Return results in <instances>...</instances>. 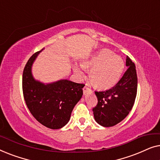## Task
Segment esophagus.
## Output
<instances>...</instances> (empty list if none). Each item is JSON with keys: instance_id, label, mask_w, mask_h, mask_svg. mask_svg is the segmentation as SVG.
Segmentation results:
<instances>
[{"instance_id": "esophagus-1", "label": "esophagus", "mask_w": 160, "mask_h": 160, "mask_svg": "<svg viewBox=\"0 0 160 160\" xmlns=\"http://www.w3.org/2000/svg\"><path fill=\"white\" fill-rule=\"evenodd\" d=\"M89 90H90V89H89V87H87V86H84V88H83V92H84V94L86 93L87 91H89Z\"/></svg>"}]
</instances>
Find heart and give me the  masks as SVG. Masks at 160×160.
I'll use <instances>...</instances> for the list:
<instances>
[{
    "mask_svg": "<svg viewBox=\"0 0 160 160\" xmlns=\"http://www.w3.org/2000/svg\"><path fill=\"white\" fill-rule=\"evenodd\" d=\"M81 66L85 71H90L89 78L96 88L107 89L118 82L123 71L124 63L121 57L113 54L111 50L103 49L88 60L82 61ZM74 71L80 78L85 77L80 68L75 66Z\"/></svg>",
    "mask_w": 160,
    "mask_h": 160,
    "instance_id": "b5f03b06",
    "label": "heart"
}]
</instances>
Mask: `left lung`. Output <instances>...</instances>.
<instances>
[{
    "label": "left lung",
    "mask_w": 160,
    "mask_h": 160,
    "mask_svg": "<svg viewBox=\"0 0 160 160\" xmlns=\"http://www.w3.org/2000/svg\"><path fill=\"white\" fill-rule=\"evenodd\" d=\"M127 71L112 88L95 91L98 104L92 111L95 121L100 125L114 126L122 122L132 110L137 95L138 77L135 63L128 56Z\"/></svg>",
    "instance_id": "obj_1"
}]
</instances>
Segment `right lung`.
Returning <instances> with one entry per match:
<instances>
[{
  "label": "right lung",
  "instance_id": "obj_1",
  "mask_svg": "<svg viewBox=\"0 0 160 160\" xmlns=\"http://www.w3.org/2000/svg\"><path fill=\"white\" fill-rule=\"evenodd\" d=\"M40 52L32 54L24 68V99L37 121L48 128L58 130L68 122L74 106L82 97L84 84L67 79L44 84L35 80L31 67Z\"/></svg>",
  "mask_w": 160,
  "mask_h": 160
}]
</instances>
